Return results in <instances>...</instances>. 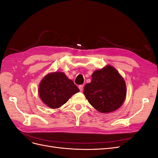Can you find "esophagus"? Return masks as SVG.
<instances>
[{
	"mask_svg": "<svg viewBox=\"0 0 158 158\" xmlns=\"http://www.w3.org/2000/svg\"><path fill=\"white\" fill-rule=\"evenodd\" d=\"M83 88H84V85H80L79 86H78V88L80 89V90L81 91V92H82V91L83 90Z\"/></svg>",
	"mask_w": 158,
	"mask_h": 158,
	"instance_id": "34e87169",
	"label": "esophagus"
}]
</instances>
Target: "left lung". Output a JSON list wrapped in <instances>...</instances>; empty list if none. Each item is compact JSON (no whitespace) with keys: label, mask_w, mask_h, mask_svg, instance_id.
<instances>
[{"label":"left lung","mask_w":158,"mask_h":158,"mask_svg":"<svg viewBox=\"0 0 158 158\" xmlns=\"http://www.w3.org/2000/svg\"><path fill=\"white\" fill-rule=\"evenodd\" d=\"M92 82L85 84L84 94L88 102L98 111L106 113L121 106L126 97L125 80L111 66L95 70Z\"/></svg>","instance_id":"8db88e82"}]
</instances>
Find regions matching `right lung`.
<instances>
[{
    "label": "right lung",
    "mask_w": 158,
    "mask_h": 158,
    "mask_svg": "<svg viewBox=\"0 0 158 158\" xmlns=\"http://www.w3.org/2000/svg\"><path fill=\"white\" fill-rule=\"evenodd\" d=\"M79 91L73 80L64 73L56 72L47 74L41 80L39 95L47 106L56 109L66 103L72 95Z\"/></svg>",
    "instance_id": "obj_1"
}]
</instances>
